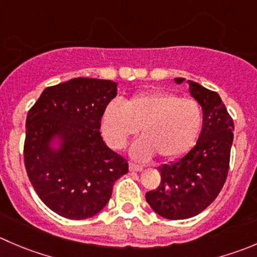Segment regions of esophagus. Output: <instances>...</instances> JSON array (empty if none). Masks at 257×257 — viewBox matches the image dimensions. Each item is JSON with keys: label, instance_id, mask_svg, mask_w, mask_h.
I'll return each mask as SVG.
<instances>
[{"label": "esophagus", "instance_id": "1", "mask_svg": "<svg viewBox=\"0 0 257 257\" xmlns=\"http://www.w3.org/2000/svg\"><path fill=\"white\" fill-rule=\"evenodd\" d=\"M129 171H131V172H141V171H143V167L138 166V164L129 163Z\"/></svg>", "mask_w": 257, "mask_h": 257}]
</instances>
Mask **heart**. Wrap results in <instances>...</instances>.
<instances>
[{
	"mask_svg": "<svg viewBox=\"0 0 257 257\" xmlns=\"http://www.w3.org/2000/svg\"><path fill=\"white\" fill-rule=\"evenodd\" d=\"M203 123L202 109L193 99L166 91H152L124 101H111L101 116V133L106 144L121 149L138 132L131 148L132 157L148 161L159 154L174 161L195 146Z\"/></svg>",
	"mask_w": 257,
	"mask_h": 257,
	"instance_id": "b5f03b06",
	"label": "heart"
}]
</instances>
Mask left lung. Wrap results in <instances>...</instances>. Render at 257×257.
Here are the masks:
<instances>
[{
    "label": "left lung",
    "instance_id": "obj_1",
    "mask_svg": "<svg viewBox=\"0 0 257 257\" xmlns=\"http://www.w3.org/2000/svg\"><path fill=\"white\" fill-rule=\"evenodd\" d=\"M174 81L182 84L186 79ZM187 84L202 108V131L188 153L159 167L161 184L146 193L152 210L168 220L193 217L215 201L227 177L233 141V120L220 95L195 81Z\"/></svg>",
    "mask_w": 257,
    "mask_h": 257
}]
</instances>
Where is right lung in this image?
<instances>
[{"label":"right lung","mask_w":257,"mask_h":257,"mask_svg":"<svg viewBox=\"0 0 257 257\" xmlns=\"http://www.w3.org/2000/svg\"><path fill=\"white\" fill-rule=\"evenodd\" d=\"M111 80L75 78L46 88L27 113L24 157L42 202L69 220L100 212L128 163L100 136L101 116L116 96Z\"/></svg>","instance_id":"1"}]
</instances>
